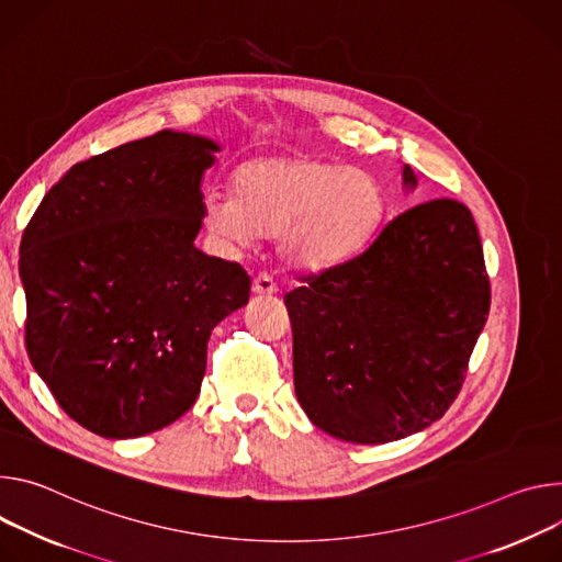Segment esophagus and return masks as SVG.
<instances>
[{"label": "esophagus", "mask_w": 562, "mask_h": 562, "mask_svg": "<svg viewBox=\"0 0 562 562\" xmlns=\"http://www.w3.org/2000/svg\"><path fill=\"white\" fill-rule=\"evenodd\" d=\"M252 292L259 296H272V294H277V283L272 281L270 274H259L252 281Z\"/></svg>", "instance_id": "esophagus-1"}]
</instances>
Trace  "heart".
<instances>
[{"mask_svg":"<svg viewBox=\"0 0 562 562\" xmlns=\"http://www.w3.org/2000/svg\"><path fill=\"white\" fill-rule=\"evenodd\" d=\"M234 196H207L203 223L229 247L279 236L285 266L328 272L355 259L389 214L384 182L363 169L317 156H261L232 176Z\"/></svg>","mask_w":562,"mask_h":562,"instance_id":"obj_1","label":"heart"}]
</instances>
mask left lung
<instances>
[{
    "label": "left lung",
    "mask_w": 562,
    "mask_h": 562,
    "mask_svg": "<svg viewBox=\"0 0 562 562\" xmlns=\"http://www.w3.org/2000/svg\"><path fill=\"white\" fill-rule=\"evenodd\" d=\"M402 180L417 187L408 165ZM283 301L294 391L310 422L352 445L402 440L449 411L486 324L475 221L453 199L415 205Z\"/></svg>",
    "instance_id": "1"
}]
</instances>
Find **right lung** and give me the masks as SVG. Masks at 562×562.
I'll return each instance as SVG.
<instances>
[{"instance_id":"add662e5","label":"right lung","mask_w":562,"mask_h":562,"mask_svg":"<svg viewBox=\"0 0 562 562\" xmlns=\"http://www.w3.org/2000/svg\"><path fill=\"white\" fill-rule=\"evenodd\" d=\"M221 145L162 130L74 165L20 247L26 350L57 404L109 440L154 432L201 393L207 341L249 299L194 245Z\"/></svg>"}]
</instances>
